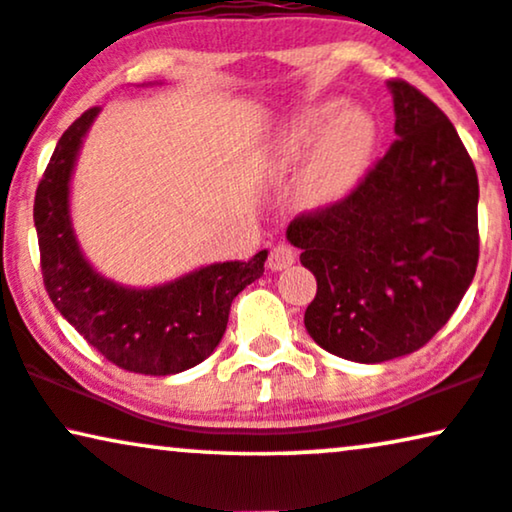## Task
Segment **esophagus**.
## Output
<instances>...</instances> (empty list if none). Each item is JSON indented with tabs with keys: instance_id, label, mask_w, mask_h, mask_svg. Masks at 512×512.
<instances>
[{
	"instance_id": "esophagus-1",
	"label": "esophagus",
	"mask_w": 512,
	"mask_h": 512,
	"mask_svg": "<svg viewBox=\"0 0 512 512\" xmlns=\"http://www.w3.org/2000/svg\"><path fill=\"white\" fill-rule=\"evenodd\" d=\"M295 257H297L295 248H290L288 243H278V245H274V248H271L267 264H269L271 271H283L295 262Z\"/></svg>"
}]
</instances>
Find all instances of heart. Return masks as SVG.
Masks as SVG:
<instances>
[{
  "instance_id": "obj_1",
  "label": "heart",
  "mask_w": 512,
  "mask_h": 512,
  "mask_svg": "<svg viewBox=\"0 0 512 512\" xmlns=\"http://www.w3.org/2000/svg\"><path fill=\"white\" fill-rule=\"evenodd\" d=\"M375 146V125L361 108L326 99L302 108L269 134L257 155L262 179L278 181L297 165L295 196L307 210L345 200L364 177Z\"/></svg>"
}]
</instances>
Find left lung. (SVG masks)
<instances>
[{"label": "left lung", "mask_w": 512, "mask_h": 512, "mask_svg": "<svg viewBox=\"0 0 512 512\" xmlns=\"http://www.w3.org/2000/svg\"><path fill=\"white\" fill-rule=\"evenodd\" d=\"M397 141L342 203L290 222L316 276L304 328L359 364L416 352L435 335L480 257V184L456 127L428 96L390 80Z\"/></svg>", "instance_id": "left-lung-1"}]
</instances>
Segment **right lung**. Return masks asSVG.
<instances>
[{
	"label": "right lung",
	"instance_id": "right-lung-1",
	"mask_svg": "<svg viewBox=\"0 0 512 512\" xmlns=\"http://www.w3.org/2000/svg\"><path fill=\"white\" fill-rule=\"evenodd\" d=\"M89 108L58 139L35 196L42 278L54 307L115 366L172 375L208 359L222 340L234 297L264 274L267 250L248 262H217L153 288H132L99 274L77 243L70 219V177L89 127Z\"/></svg>",
	"mask_w": 512,
	"mask_h": 512
}]
</instances>
